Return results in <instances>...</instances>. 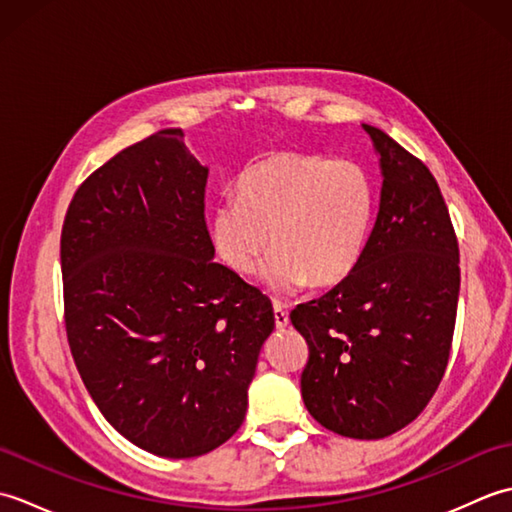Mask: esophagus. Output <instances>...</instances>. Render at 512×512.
I'll return each instance as SVG.
<instances>
[{
	"label": "esophagus",
	"mask_w": 512,
	"mask_h": 512,
	"mask_svg": "<svg viewBox=\"0 0 512 512\" xmlns=\"http://www.w3.org/2000/svg\"><path fill=\"white\" fill-rule=\"evenodd\" d=\"M275 325H277V330H284L288 325V312L284 306H281V303H275Z\"/></svg>",
	"instance_id": "34e87169"
}]
</instances>
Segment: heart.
Returning a JSON list of instances; mask_svg holds the SVG:
<instances>
[{
    "mask_svg": "<svg viewBox=\"0 0 512 512\" xmlns=\"http://www.w3.org/2000/svg\"><path fill=\"white\" fill-rule=\"evenodd\" d=\"M235 195L211 217L213 246L235 275H253L273 248L266 284L288 295L339 286L361 264L376 191L358 162L275 151L239 173Z\"/></svg>",
    "mask_w": 512,
    "mask_h": 512,
    "instance_id": "obj_1",
    "label": "heart"
}]
</instances>
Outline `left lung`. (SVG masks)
Listing matches in <instances>:
<instances>
[{"label":"left lung","mask_w":512,"mask_h":512,"mask_svg":"<svg viewBox=\"0 0 512 512\" xmlns=\"http://www.w3.org/2000/svg\"><path fill=\"white\" fill-rule=\"evenodd\" d=\"M383 169L374 231L343 284L290 312L308 343L301 396L339 436L380 440L416 420L449 365L460 295L458 235L433 173L363 125Z\"/></svg>","instance_id":"1"}]
</instances>
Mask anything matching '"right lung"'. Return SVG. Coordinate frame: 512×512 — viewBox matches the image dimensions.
<instances>
[{"mask_svg": "<svg viewBox=\"0 0 512 512\" xmlns=\"http://www.w3.org/2000/svg\"><path fill=\"white\" fill-rule=\"evenodd\" d=\"M160 129L76 189L61 228L63 321L96 407L136 447L198 458L242 427L275 330L262 290L213 262L209 169Z\"/></svg>", "mask_w": 512, "mask_h": 512, "instance_id": "1", "label": "right lung"}]
</instances>
